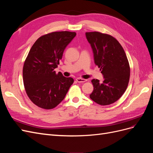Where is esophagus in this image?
<instances>
[{
  "mask_svg": "<svg viewBox=\"0 0 153 153\" xmlns=\"http://www.w3.org/2000/svg\"><path fill=\"white\" fill-rule=\"evenodd\" d=\"M76 80L78 83H84V82H85L87 81V80L83 79V78H77L76 79Z\"/></svg>",
  "mask_w": 153,
  "mask_h": 153,
  "instance_id": "esophagus-1",
  "label": "esophagus"
}]
</instances>
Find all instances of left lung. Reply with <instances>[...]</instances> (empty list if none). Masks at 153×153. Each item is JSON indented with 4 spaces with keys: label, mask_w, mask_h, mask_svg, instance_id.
<instances>
[{
    "label": "left lung",
    "mask_w": 153,
    "mask_h": 153,
    "mask_svg": "<svg viewBox=\"0 0 153 153\" xmlns=\"http://www.w3.org/2000/svg\"><path fill=\"white\" fill-rule=\"evenodd\" d=\"M87 39L94 53V62L100 68L104 80L92 79L94 90L90 98L100 105L117 101L126 91L130 68L122 46L113 36L99 32H86Z\"/></svg>",
    "instance_id": "obj_1"
}]
</instances>
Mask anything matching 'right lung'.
<instances>
[{"label":"right lung","mask_w":153,"mask_h":153,"mask_svg":"<svg viewBox=\"0 0 153 153\" xmlns=\"http://www.w3.org/2000/svg\"><path fill=\"white\" fill-rule=\"evenodd\" d=\"M76 32H53L41 36L31 47L23 68L26 93L34 104L50 110L65 98L74 80L54 71Z\"/></svg>","instance_id":"add662e5"}]
</instances>
